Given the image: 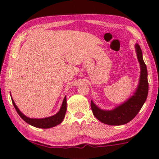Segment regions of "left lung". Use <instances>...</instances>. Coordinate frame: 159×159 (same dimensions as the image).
<instances>
[{"mask_svg": "<svg viewBox=\"0 0 159 159\" xmlns=\"http://www.w3.org/2000/svg\"><path fill=\"white\" fill-rule=\"evenodd\" d=\"M135 51L140 63V75L139 83L133 95L111 110L101 109L91 101V108L93 115L102 123L118 126L129 122L138 114L146 101L148 93L147 67L143 61L142 51L138 44H135Z\"/></svg>", "mask_w": 159, "mask_h": 159, "instance_id": "obj_1", "label": "left lung"}]
</instances>
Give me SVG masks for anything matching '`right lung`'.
<instances>
[{
  "instance_id": "add662e5",
  "label": "right lung",
  "mask_w": 159,
  "mask_h": 159,
  "mask_svg": "<svg viewBox=\"0 0 159 159\" xmlns=\"http://www.w3.org/2000/svg\"><path fill=\"white\" fill-rule=\"evenodd\" d=\"M11 101L14 105L15 109L18 113L19 116L24 121H26L29 125L33 126V127H38V128H43V129H48V128H51L55 126L59 125L63 121L64 119L65 114H66V96L64 97V101H63L62 105L61 106V108L59 111L56 113V114H54L53 116L45 117V118L42 119H34V118H30L27 116H25L23 113H21L20 110L17 107L16 103L13 100L11 97Z\"/></svg>"
}]
</instances>
